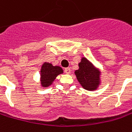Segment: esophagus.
I'll return each instance as SVG.
<instances>
[{"mask_svg":"<svg viewBox=\"0 0 132 132\" xmlns=\"http://www.w3.org/2000/svg\"><path fill=\"white\" fill-rule=\"evenodd\" d=\"M64 71H65V73L66 74H69L71 73V69L70 68H66L65 69H64Z\"/></svg>","mask_w":132,"mask_h":132,"instance_id":"esophagus-1","label":"esophagus"}]
</instances>
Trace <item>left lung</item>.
I'll list each match as a JSON object with an SVG mask.
<instances>
[{"mask_svg": "<svg viewBox=\"0 0 132 132\" xmlns=\"http://www.w3.org/2000/svg\"><path fill=\"white\" fill-rule=\"evenodd\" d=\"M78 65L79 69L76 70L74 73L79 83L88 91L96 90L101 83L100 70L85 57L81 58Z\"/></svg>", "mask_w": 132, "mask_h": 132, "instance_id": "left-lung-1", "label": "left lung"}]
</instances>
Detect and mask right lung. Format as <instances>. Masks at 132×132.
Returning a JSON list of instances; mask_svg holds the SVG:
<instances>
[{
    "label": "right lung",
    "mask_w": 132,
    "mask_h": 132,
    "mask_svg": "<svg viewBox=\"0 0 132 132\" xmlns=\"http://www.w3.org/2000/svg\"><path fill=\"white\" fill-rule=\"evenodd\" d=\"M63 73V70L59 66H53L52 63L44 62L40 69V85L46 88L50 87L59 74Z\"/></svg>",
    "instance_id": "right-lung-1"
}]
</instances>
